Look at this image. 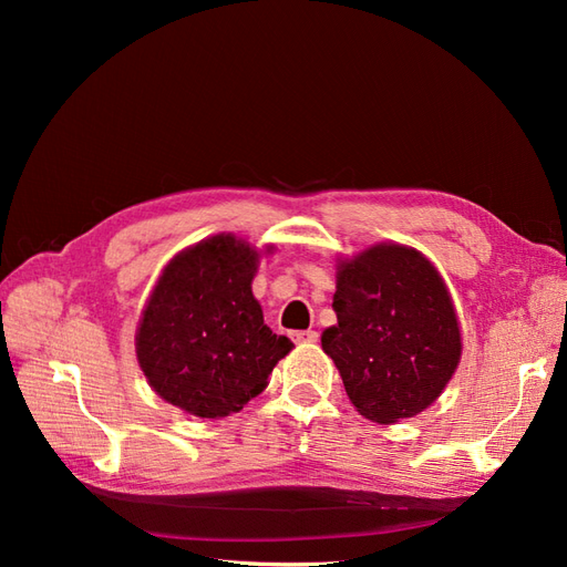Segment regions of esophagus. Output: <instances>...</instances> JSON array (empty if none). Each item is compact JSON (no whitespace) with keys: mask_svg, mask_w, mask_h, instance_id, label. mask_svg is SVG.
I'll use <instances>...</instances> for the list:
<instances>
[{"mask_svg":"<svg viewBox=\"0 0 567 567\" xmlns=\"http://www.w3.org/2000/svg\"><path fill=\"white\" fill-rule=\"evenodd\" d=\"M293 340H296V342H317V340H319V333L312 331V329L296 331V333H293Z\"/></svg>","mask_w":567,"mask_h":567,"instance_id":"esophagus-1","label":"esophagus"}]
</instances>
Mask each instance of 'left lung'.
I'll list each match as a JSON object with an SVG mask.
<instances>
[{
  "instance_id": "8db88e82",
  "label": "left lung",
  "mask_w": 567,
  "mask_h": 567,
  "mask_svg": "<svg viewBox=\"0 0 567 567\" xmlns=\"http://www.w3.org/2000/svg\"><path fill=\"white\" fill-rule=\"evenodd\" d=\"M333 312L321 348L359 414L398 423L440 398L461 333L447 286L419 250L381 244L340 262Z\"/></svg>"
}]
</instances>
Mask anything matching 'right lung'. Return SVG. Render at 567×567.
<instances>
[{"label":"right lung","instance_id":"add662e5","mask_svg":"<svg viewBox=\"0 0 567 567\" xmlns=\"http://www.w3.org/2000/svg\"><path fill=\"white\" fill-rule=\"evenodd\" d=\"M255 269L257 252L225 234L165 267L136 331V359L165 402L219 419L267 388L293 342L265 323L250 290Z\"/></svg>","mask_w":567,"mask_h":567}]
</instances>
